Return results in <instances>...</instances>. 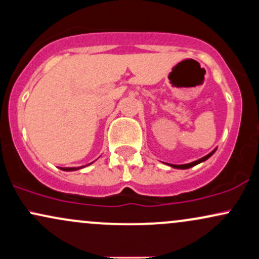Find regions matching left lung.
<instances>
[{
  "label": "left lung",
  "mask_w": 259,
  "mask_h": 259,
  "mask_svg": "<svg viewBox=\"0 0 259 259\" xmlns=\"http://www.w3.org/2000/svg\"><path fill=\"white\" fill-rule=\"evenodd\" d=\"M215 150H217V148H215ZM215 150L212 151V152H210V153H208L207 156H204V157H202V158H200V159L195 160V162L187 163V164H169V165H170V167H173V168H178V169H189V168L194 167V165H196V164H200V163L204 162V160H207L208 158H209L210 156H212L213 153L215 152Z\"/></svg>",
  "instance_id": "8db88e82"
}]
</instances>
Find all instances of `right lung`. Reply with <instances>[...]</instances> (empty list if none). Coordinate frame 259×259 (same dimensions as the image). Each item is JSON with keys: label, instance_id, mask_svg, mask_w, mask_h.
I'll use <instances>...</instances> for the list:
<instances>
[{"label": "right lung", "instance_id": "add662e5", "mask_svg": "<svg viewBox=\"0 0 259 259\" xmlns=\"http://www.w3.org/2000/svg\"><path fill=\"white\" fill-rule=\"evenodd\" d=\"M81 168H84V167H78V168L72 167V168H61V169H62V170H65V171H73V170H78V169H81Z\"/></svg>", "mask_w": 259, "mask_h": 259}]
</instances>
